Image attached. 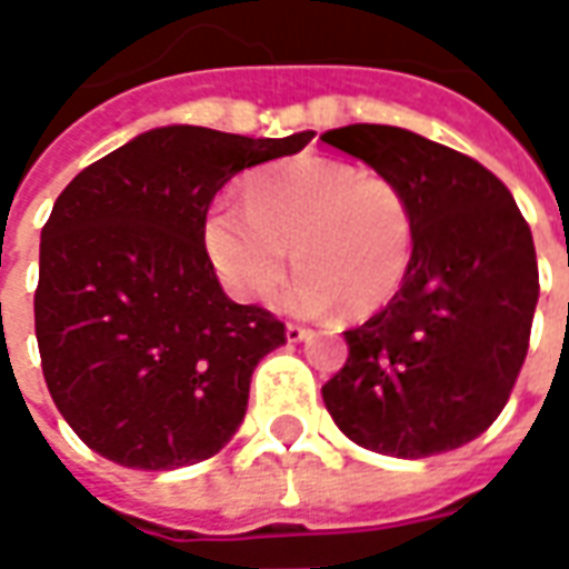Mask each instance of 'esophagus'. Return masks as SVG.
<instances>
[{
  "mask_svg": "<svg viewBox=\"0 0 569 569\" xmlns=\"http://www.w3.org/2000/svg\"><path fill=\"white\" fill-rule=\"evenodd\" d=\"M308 335H310V329H305V326H298V322H286V341H289V345L305 341Z\"/></svg>",
  "mask_w": 569,
  "mask_h": 569,
  "instance_id": "obj_1",
  "label": "esophagus"
}]
</instances>
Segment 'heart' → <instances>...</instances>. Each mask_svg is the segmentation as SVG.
<instances>
[{"mask_svg":"<svg viewBox=\"0 0 569 569\" xmlns=\"http://www.w3.org/2000/svg\"><path fill=\"white\" fill-rule=\"evenodd\" d=\"M415 237V203L396 179L313 154L261 167L243 210L219 203L203 224L212 264L243 298H271L292 249L301 273L283 301L308 317L383 308L411 268Z\"/></svg>","mask_w":569,"mask_h":569,"instance_id":"heart-1","label":"heart"}]
</instances>
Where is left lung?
I'll use <instances>...</instances> for the list:
<instances>
[{
  "mask_svg": "<svg viewBox=\"0 0 569 569\" xmlns=\"http://www.w3.org/2000/svg\"><path fill=\"white\" fill-rule=\"evenodd\" d=\"M406 188L415 256L390 305L347 329L345 369L322 402L362 448L423 460L497 420L530 345L539 298L533 237L488 167L420 133L350 124L320 137Z\"/></svg>",
  "mask_w": 569,
  "mask_h": 569,
  "instance_id": "obj_1",
  "label": "left lung"
}]
</instances>
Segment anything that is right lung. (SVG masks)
I'll return each instance as SVG.
<instances>
[{"mask_svg": "<svg viewBox=\"0 0 569 569\" xmlns=\"http://www.w3.org/2000/svg\"><path fill=\"white\" fill-rule=\"evenodd\" d=\"M310 140L170 124L60 191L39 247L36 338L51 399L91 451L161 472L231 441L252 371L286 345V326L224 296L203 247L207 210L231 176Z\"/></svg>", "mask_w": 569, "mask_h": 569, "instance_id": "1", "label": "right lung"}]
</instances>
